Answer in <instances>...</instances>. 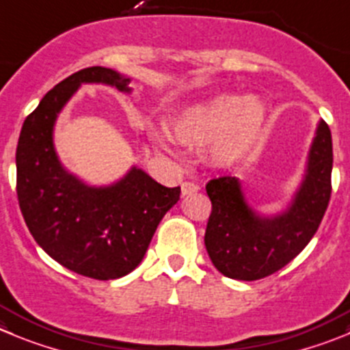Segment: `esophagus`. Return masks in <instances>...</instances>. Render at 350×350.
<instances>
[{
  "instance_id": "esophagus-1",
  "label": "esophagus",
  "mask_w": 350,
  "mask_h": 350,
  "mask_svg": "<svg viewBox=\"0 0 350 350\" xmlns=\"http://www.w3.org/2000/svg\"><path fill=\"white\" fill-rule=\"evenodd\" d=\"M200 190V186L197 185V183H193V181H185L181 185V193L183 195H191V193H195V191H198Z\"/></svg>"
}]
</instances>
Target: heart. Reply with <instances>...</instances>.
<instances>
[{"mask_svg": "<svg viewBox=\"0 0 350 350\" xmlns=\"http://www.w3.org/2000/svg\"><path fill=\"white\" fill-rule=\"evenodd\" d=\"M264 122L266 109L260 101L241 94H219L185 110L172 124V136L191 148L215 143V160L233 164L250 152Z\"/></svg>", "mask_w": 350, "mask_h": 350, "instance_id": "heart-1", "label": "heart"}]
</instances>
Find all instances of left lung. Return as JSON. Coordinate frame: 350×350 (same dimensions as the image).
<instances>
[{
	"instance_id": "obj_1",
	"label": "left lung",
	"mask_w": 350,
	"mask_h": 350,
	"mask_svg": "<svg viewBox=\"0 0 350 350\" xmlns=\"http://www.w3.org/2000/svg\"><path fill=\"white\" fill-rule=\"evenodd\" d=\"M332 165V133L321 120L309 152L308 174L282 215L259 217L233 176L211 179L205 185L212 204L205 249L215 269L228 278L254 282L295 259L314 237L328 207Z\"/></svg>"
}]
</instances>
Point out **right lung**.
<instances>
[{
    "mask_svg": "<svg viewBox=\"0 0 350 350\" xmlns=\"http://www.w3.org/2000/svg\"><path fill=\"white\" fill-rule=\"evenodd\" d=\"M83 83L129 91L131 81L112 68L88 67L44 94L18 138L17 197L29 231L51 259L81 276L116 280L142 262L181 188L162 186L136 167L116 185L91 188L62 167L53 124Z\"/></svg>",
    "mask_w": 350,
    "mask_h": 350,
    "instance_id": "right-lung-1",
    "label": "right lung"
}]
</instances>
